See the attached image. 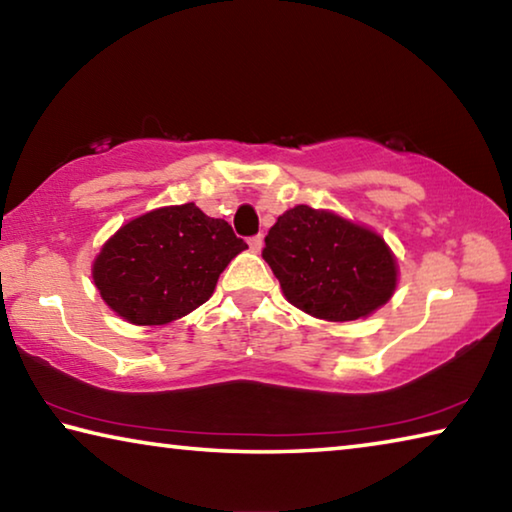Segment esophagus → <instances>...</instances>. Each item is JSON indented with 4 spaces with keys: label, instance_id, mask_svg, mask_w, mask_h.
Masks as SVG:
<instances>
[{
    "label": "esophagus",
    "instance_id": "esophagus-1",
    "mask_svg": "<svg viewBox=\"0 0 512 512\" xmlns=\"http://www.w3.org/2000/svg\"><path fill=\"white\" fill-rule=\"evenodd\" d=\"M248 246H250V250H253V253H259V250H262V246H264V237L262 235L250 237L248 239Z\"/></svg>",
    "mask_w": 512,
    "mask_h": 512
}]
</instances>
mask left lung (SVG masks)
Here are the masks:
<instances>
[{
	"label": "left lung",
	"mask_w": 512,
	"mask_h": 512,
	"mask_svg": "<svg viewBox=\"0 0 512 512\" xmlns=\"http://www.w3.org/2000/svg\"><path fill=\"white\" fill-rule=\"evenodd\" d=\"M262 257L284 296L309 316L366 318L391 300L397 262L377 232L343 216L296 205L266 235Z\"/></svg>",
	"instance_id": "obj_1"
}]
</instances>
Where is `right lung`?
<instances>
[{"label": "right lung", "mask_w": 512, "mask_h": 512, "mask_svg": "<svg viewBox=\"0 0 512 512\" xmlns=\"http://www.w3.org/2000/svg\"><path fill=\"white\" fill-rule=\"evenodd\" d=\"M223 219L194 203L146 212L112 235L94 259L106 305L133 325H167L201 307L223 268L246 250Z\"/></svg>", "instance_id": "obj_1"}]
</instances>
